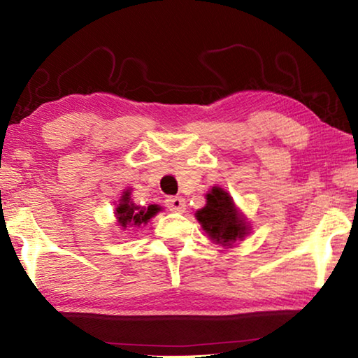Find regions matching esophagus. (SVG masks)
I'll use <instances>...</instances> for the list:
<instances>
[{
    "mask_svg": "<svg viewBox=\"0 0 358 358\" xmlns=\"http://www.w3.org/2000/svg\"><path fill=\"white\" fill-rule=\"evenodd\" d=\"M166 205H167V208L171 210V211H185L186 201H185L183 197L175 196V197H169L167 201H166Z\"/></svg>",
    "mask_w": 358,
    "mask_h": 358,
    "instance_id": "1",
    "label": "esophagus"
}]
</instances>
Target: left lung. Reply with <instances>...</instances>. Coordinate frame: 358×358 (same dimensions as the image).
<instances>
[{"instance_id": "8db88e82", "label": "left lung", "mask_w": 358, "mask_h": 358, "mask_svg": "<svg viewBox=\"0 0 358 358\" xmlns=\"http://www.w3.org/2000/svg\"><path fill=\"white\" fill-rule=\"evenodd\" d=\"M197 220L205 232L224 246L248 234L246 222L238 215L232 197L221 187H213L207 194V205L197 211Z\"/></svg>"}]
</instances>
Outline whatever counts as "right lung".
Masks as SVG:
<instances>
[{"label":"right lung","instance_id":"obj_1","mask_svg":"<svg viewBox=\"0 0 358 358\" xmlns=\"http://www.w3.org/2000/svg\"><path fill=\"white\" fill-rule=\"evenodd\" d=\"M161 208L157 205H150L148 208L136 207L131 202L129 191H126L121 197V201L117 207V217L121 226H141V224H147L150 217H153Z\"/></svg>","mask_w":358,"mask_h":358}]
</instances>
